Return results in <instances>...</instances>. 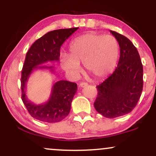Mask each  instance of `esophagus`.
Segmentation results:
<instances>
[{"mask_svg": "<svg viewBox=\"0 0 156 156\" xmlns=\"http://www.w3.org/2000/svg\"><path fill=\"white\" fill-rule=\"evenodd\" d=\"M88 86V83H86V82H81V83H79V87H81V88H83V87H87Z\"/></svg>", "mask_w": 156, "mask_h": 156, "instance_id": "1", "label": "esophagus"}]
</instances>
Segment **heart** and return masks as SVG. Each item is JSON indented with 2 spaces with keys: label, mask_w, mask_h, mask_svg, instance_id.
I'll return each instance as SVG.
<instances>
[{
  "label": "heart",
  "mask_w": 156,
  "mask_h": 156,
  "mask_svg": "<svg viewBox=\"0 0 156 156\" xmlns=\"http://www.w3.org/2000/svg\"><path fill=\"white\" fill-rule=\"evenodd\" d=\"M69 54L61 56V64L65 71L76 76L83 62L86 71L101 79L113 72L119 55V46L112 36L88 33L76 37L69 44Z\"/></svg>",
  "instance_id": "1"
}]
</instances>
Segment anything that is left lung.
<instances>
[{"label":"left lung","mask_w":156,"mask_h":156,"mask_svg":"<svg viewBox=\"0 0 156 156\" xmlns=\"http://www.w3.org/2000/svg\"><path fill=\"white\" fill-rule=\"evenodd\" d=\"M120 48V57L114 72L97 86L94 103L96 111L106 118H116L131 112L143 89V66L136 48L125 36L110 31Z\"/></svg>","instance_id":"obj_1"}]
</instances>
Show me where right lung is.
<instances>
[{
    "instance_id": "obj_1",
    "label": "right lung",
    "mask_w": 156,
    "mask_h": 156,
    "mask_svg": "<svg viewBox=\"0 0 156 156\" xmlns=\"http://www.w3.org/2000/svg\"><path fill=\"white\" fill-rule=\"evenodd\" d=\"M78 28L54 30L45 34L31 46L26 55L21 75L22 101L32 117L44 122H58L69 114L73 97L77 92V84L67 80H58L53 85L49 100L42 104H34L26 95V83L34 69H50L53 67L39 66L48 62L59 60L60 48L66 39Z\"/></svg>"
}]
</instances>
